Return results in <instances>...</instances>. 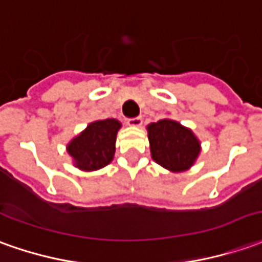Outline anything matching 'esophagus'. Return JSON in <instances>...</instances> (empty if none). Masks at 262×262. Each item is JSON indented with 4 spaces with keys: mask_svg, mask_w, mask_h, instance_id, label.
<instances>
[{
    "mask_svg": "<svg viewBox=\"0 0 262 262\" xmlns=\"http://www.w3.org/2000/svg\"><path fill=\"white\" fill-rule=\"evenodd\" d=\"M127 124L129 127H141L142 120L140 117H137V118H129V120L127 121Z\"/></svg>",
    "mask_w": 262,
    "mask_h": 262,
    "instance_id": "34e87169",
    "label": "esophagus"
}]
</instances>
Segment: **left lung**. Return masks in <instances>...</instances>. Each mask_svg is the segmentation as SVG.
Masks as SVG:
<instances>
[{
    "label": "left lung",
    "mask_w": 262,
    "mask_h": 262,
    "mask_svg": "<svg viewBox=\"0 0 262 262\" xmlns=\"http://www.w3.org/2000/svg\"><path fill=\"white\" fill-rule=\"evenodd\" d=\"M151 158L171 172L188 171L201 152V141L178 121L162 118L147 125Z\"/></svg>",
    "instance_id": "8db88e82"
}]
</instances>
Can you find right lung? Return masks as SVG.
Segmentation results:
<instances>
[{"instance_id": "right-lung-1", "label": "right lung", "mask_w": 262, "mask_h": 262, "mask_svg": "<svg viewBox=\"0 0 262 262\" xmlns=\"http://www.w3.org/2000/svg\"><path fill=\"white\" fill-rule=\"evenodd\" d=\"M122 127L115 118L90 122L85 129L67 144V152L74 167L91 172L104 168L114 160L117 134Z\"/></svg>"}]
</instances>
